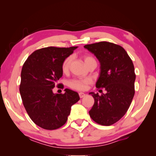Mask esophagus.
Wrapping results in <instances>:
<instances>
[{
    "instance_id": "esophagus-1",
    "label": "esophagus",
    "mask_w": 156,
    "mask_h": 156,
    "mask_svg": "<svg viewBox=\"0 0 156 156\" xmlns=\"http://www.w3.org/2000/svg\"><path fill=\"white\" fill-rule=\"evenodd\" d=\"M78 94H79V97H80V98H83V97L85 96V94L83 93V92H80V93H79Z\"/></svg>"
}]
</instances>
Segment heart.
Segmentation results:
<instances>
[{
	"label": "heart",
	"mask_w": 156,
	"mask_h": 156,
	"mask_svg": "<svg viewBox=\"0 0 156 156\" xmlns=\"http://www.w3.org/2000/svg\"><path fill=\"white\" fill-rule=\"evenodd\" d=\"M83 60L85 64L88 65L92 61H96L93 57L89 55H84ZM72 62V56H68L64 59L61 65V70L63 73H67L69 71L70 64ZM92 84L91 78H73L68 82V86L72 89L77 91H84L87 89L89 84Z\"/></svg>",
	"instance_id": "1"
}]
</instances>
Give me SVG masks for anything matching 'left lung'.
Listing matches in <instances>:
<instances>
[{
  "label": "left lung",
  "instance_id": "left-lung-1",
  "mask_svg": "<svg viewBox=\"0 0 156 156\" xmlns=\"http://www.w3.org/2000/svg\"><path fill=\"white\" fill-rule=\"evenodd\" d=\"M84 48L95 55L100 62L98 89L106 94L90 93L94 104L89 113L94 122L110 126L117 122L127 112L135 94L136 73L133 62L125 49L107 41L86 44Z\"/></svg>",
  "mask_w": 156,
  "mask_h": 156
}]
</instances>
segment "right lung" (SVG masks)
<instances>
[{
	"instance_id": "add662e5",
	"label": "right lung",
	"mask_w": 156,
	"mask_h": 156,
	"mask_svg": "<svg viewBox=\"0 0 156 156\" xmlns=\"http://www.w3.org/2000/svg\"><path fill=\"white\" fill-rule=\"evenodd\" d=\"M76 48L37 49L23 64L19 89L23 104L31 120L44 129L54 130L64 125L71 107L80 100L77 92L70 89H65V93L60 94L52 91L62 76V61Z\"/></svg>"
}]
</instances>
